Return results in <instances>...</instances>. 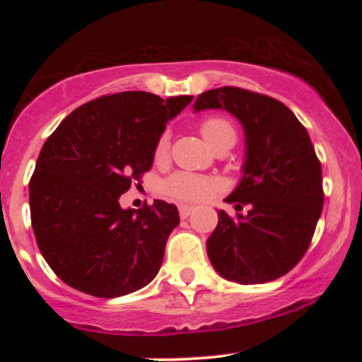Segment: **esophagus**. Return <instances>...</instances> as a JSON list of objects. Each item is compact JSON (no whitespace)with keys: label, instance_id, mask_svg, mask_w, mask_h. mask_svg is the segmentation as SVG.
Here are the masks:
<instances>
[{"label":"esophagus","instance_id":"1","mask_svg":"<svg viewBox=\"0 0 362 362\" xmlns=\"http://www.w3.org/2000/svg\"><path fill=\"white\" fill-rule=\"evenodd\" d=\"M192 211H194L192 206H178V213H180L182 219L189 218V216L192 214Z\"/></svg>","mask_w":362,"mask_h":362}]
</instances>
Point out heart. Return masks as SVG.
Here are the masks:
<instances>
[{
    "mask_svg": "<svg viewBox=\"0 0 362 362\" xmlns=\"http://www.w3.org/2000/svg\"><path fill=\"white\" fill-rule=\"evenodd\" d=\"M199 129H201V134L204 136L207 143L218 151L230 149L236 143V138H238L235 124L228 117H223V115H209V117L202 119ZM168 155L170 134L165 131L156 139L153 158H155L156 163H163V161L168 160ZM216 187H218V182L211 177L195 175V173L189 172H177L165 180L163 192L168 197L175 199V201L195 202L204 199L209 192H213Z\"/></svg>",
    "mask_w": 362,
    "mask_h": 362,
    "instance_id": "1",
    "label": "heart"
}]
</instances>
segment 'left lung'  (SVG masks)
Here are the masks:
<instances>
[{"label": "left lung", "mask_w": 362, "mask_h": 362, "mask_svg": "<svg viewBox=\"0 0 362 362\" xmlns=\"http://www.w3.org/2000/svg\"><path fill=\"white\" fill-rule=\"evenodd\" d=\"M224 109L247 136L243 177L224 201L247 216L219 221L207 240L211 264L224 279L264 284L279 279L308 250L323 207L322 165L305 126L284 103L236 86L204 91L194 110Z\"/></svg>", "instance_id": "8db88e82"}]
</instances>
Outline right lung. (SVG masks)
Masks as SVG:
<instances>
[{
  "instance_id": "obj_1",
  "label": "right lung",
  "mask_w": 362,
  "mask_h": 362,
  "mask_svg": "<svg viewBox=\"0 0 362 362\" xmlns=\"http://www.w3.org/2000/svg\"><path fill=\"white\" fill-rule=\"evenodd\" d=\"M190 95H103L73 110L44 143L28 184L34 235L71 288L117 298L149 284L180 223L165 201L122 209L119 197L151 170L156 139Z\"/></svg>"
}]
</instances>
